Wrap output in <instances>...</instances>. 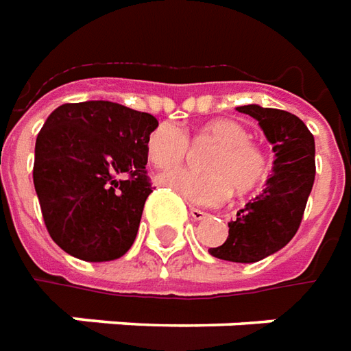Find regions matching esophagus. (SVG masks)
I'll return each instance as SVG.
<instances>
[{"instance_id": "34e87169", "label": "esophagus", "mask_w": 351, "mask_h": 351, "mask_svg": "<svg viewBox=\"0 0 351 351\" xmlns=\"http://www.w3.org/2000/svg\"><path fill=\"white\" fill-rule=\"evenodd\" d=\"M189 213H191V217L195 221H204L208 217V213L204 210H198V208H189Z\"/></svg>"}]
</instances>
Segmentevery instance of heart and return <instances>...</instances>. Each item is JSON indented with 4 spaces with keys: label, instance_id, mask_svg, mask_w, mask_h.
Returning <instances> with one entry per match:
<instances>
[{
    "label": "heart",
    "instance_id": "b5f03b06",
    "mask_svg": "<svg viewBox=\"0 0 351 351\" xmlns=\"http://www.w3.org/2000/svg\"><path fill=\"white\" fill-rule=\"evenodd\" d=\"M200 140L215 145L204 158V171L176 170L158 178V183L198 206H217L234 189L247 195L267 181L270 160L250 140V132L234 119H213L200 128ZM189 155V138L176 124L162 123L149 134L147 156L160 170L180 166Z\"/></svg>",
    "mask_w": 351,
    "mask_h": 351
}]
</instances>
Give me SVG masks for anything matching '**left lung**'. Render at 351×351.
<instances>
[{
	"label": "left lung",
	"instance_id": "8db88e82",
	"mask_svg": "<svg viewBox=\"0 0 351 351\" xmlns=\"http://www.w3.org/2000/svg\"><path fill=\"white\" fill-rule=\"evenodd\" d=\"M236 111L259 121L272 143V176L259 196L228 223V238L210 255L230 263H257L280 251L297 234L315 178V143L312 132L289 111L240 106Z\"/></svg>",
	"mask_w": 351,
	"mask_h": 351
}]
</instances>
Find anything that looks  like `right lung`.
<instances>
[{
	"mask_svg": "<svg viewBox=\"0 0 351 351\" xmlns=\"http://www.w3.org/2000/svg\"><path fill=\"white\" fill-rule=\"evenodd\" d=\"M149 113L104 100L64 104L36 140L34 185L45 227L62 250L88 263L123 257L147 196Z\"/></svg>",
	"mask_w": 351,
	"mask_h": 351,
	"instance_id": "1",
	"label": "right lung"
}]
</instances>
